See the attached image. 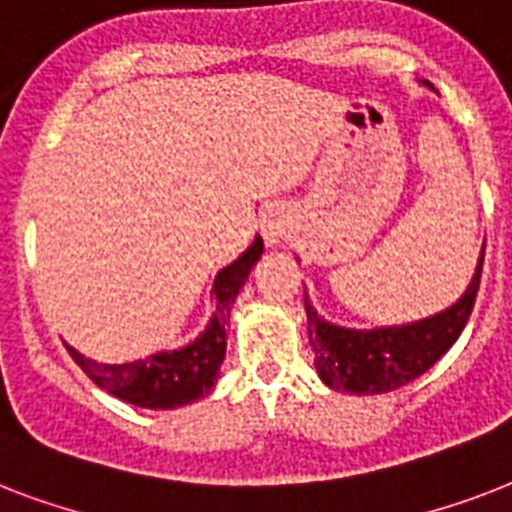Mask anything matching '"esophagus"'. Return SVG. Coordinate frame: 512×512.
<instances>
[{
    "instance_id": "34e87169",
    "label": "esophagus",
    "mask_w": 512,
    "mask_h": 512,
    "mask_svg": "<svg viewBox=\"0 0 512 512\" xmlns=\"http://www.w3.org/2000/svg\"><path fill=\"white\" fill-rule=\"evenodd\" d=\"M260 228H263V236L268 244H281V239L287 236V220H284L279 209H268L263 220H260Z\"/></svg>"
}]
</instances>
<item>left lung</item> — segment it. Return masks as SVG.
I'll use <instances>...</instances> for the list:
<instances>
[{
  "mask_svg": "<svg viewBox=\"0 0 512 512\" xmlns=\"http://www.w3.org/2000/svg\"><path fill=\"white\" fill-rule=\"evenodd\" d=\"M484 247L478 257L476 276L470 279L465 295L446 311L412 321V324L377 329L337 327L321 319L305 295L308 340L316 353L313 364L321 380L332 390L372 396V393L401 388L428 372L457 342L473 313L478 287H481V271H484Z\"/></svg>",
  "mask_w": 512,
  "mask_h": 512,
  "instance_id": "1",
  "label": "left lung"
}]
</instances>
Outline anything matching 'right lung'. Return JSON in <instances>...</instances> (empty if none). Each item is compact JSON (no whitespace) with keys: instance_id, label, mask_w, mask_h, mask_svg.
<instances>
[{"instance_id":"add662e5","label":"right lung","mask_w":512,"mask_h":512,"mask_svg":"<svg viewBox=\"0 0 512 512\" xmlns=\"http://www.w3.org/2000/svg\"><path fill=\"white\" fill-rule=\"evenodd\" d=\"M260 255H263V239L255 236L252 247L241 252L239 260H233L217 273L212 284L215 313L207 329L183 348L162 350L130 364H100V361L84 358L71 345H66L68 353L98 388L108 390L111 396L122 398L127 404L143 406V409H177V406L199 401L215 388L217 372L225 358V324L231 319V308L239 289L244 287Z\"/></svg>"}]
</instances>
